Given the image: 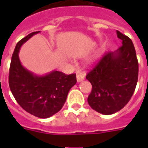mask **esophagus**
<instances>
[{"instance_id": "esophagus-1", "label": "esophagus", "mask_w": 148, "mask_h": 148, "mask_svg": "<svg viewBox=\"0 0 148 148\" xmlns=\"http://www.w3.org/2000/svg\"><path fill=\"white\" fill-rule=\"evenodd\" d=\"M85 79V75L83 74H81V73H78L77 74V82H81Z\"/></svg>"}]
</instances>
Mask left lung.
Wrapping results in <instances>:
<instances>
[{"mask_svg":"<svg viewBox=\"0 0 148 148\" xmlns=\"http://www.w3.org/2000/svg\"><path fill=\"white\" fill-rule=\"evenodd\" d=\"M116 34L122 46L106 53L86 75L92 84L88 103L105 115L113 114L127 105L138 81L139 64L133 42L119 31Z\"/></svg>","mask_w":148,"mask_h":148,"instance_id":"1","label":"left lung"}]
</instances>
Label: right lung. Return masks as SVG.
<instances>
[{
  "instance_id": "1",
  "label": "right lung",
  "mask_w": 148,
  "mask_h": 148,
  "mask_svg": "<svg viewBox=\"0 0 148 148\" xmlns=\"http://www.w3.org/2000/svg\"><path fill=\"white\" fill-rule=\"evenodd\" d=\"M39 32H32L17 42L12 56L8 84L16 101L25 111L37 117L48 118L62 108L77 79L75 74L66 75L56 71L37 76L21 65L19 58L21 47Z\"/></svg>"
}]
</instances>
